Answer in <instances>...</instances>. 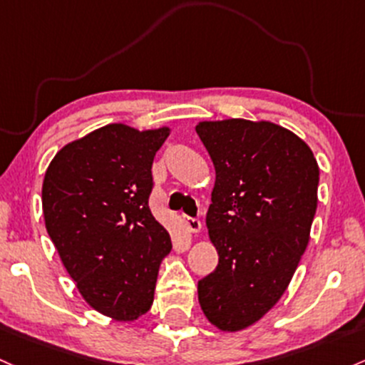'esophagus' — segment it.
Wrapping results in <instances>:
<instances>
[{"label":"esophagus","mask_w":365,"mask_h":365,"mask_svg":"<svg viewBox=\"0 0 365 365\" xmlns=\"http://www.w3.org/2000/svg\"><path fill=\"white\" fill-rule=\"evenodd\" d=\"M183 223H185L187 230L194 232V234L201 232V228H202L201 220H199V218H192V216H183Z\"/></svg>","instance_id":"1"}]
</instances>
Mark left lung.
I'll list each match as a JSON object with an SVG mask.
<instances>
[{
  "label": "left lung",
  "mask_w": 365,
  "mask_h": 365,
  "mask_svg": "<svg viewBox=\"0 0 365 365\" xmlns=\"http://www.w3.org/2000/svg\"><path fill=\"white\" fill-rule=\"evenodd\" d=\"M215 164L206 225L218 265L197 282L213 326L241 331L270 310L305 253L317 210L314 152L268 121H204L195 126Z\"/></svg>",
  "instance_id": "8db88e82"
}]
</instances>
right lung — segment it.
<instances>
[{
    "label": "right lung",
    "mask_w": 365,
    "mask_h": 365,
    "mask_svg": "<svg viewBox=\"0 0 365 365\" xmlns=\"http://www.w3.org/2000/svg\"><path fill=\"white\" fill-rule=\"evenodd\" d=\"M168 135L107 124L58 150L43 182L46 230L63 267L88 305L115 320L149 312L171 251L149 207L152 163Z\"/></svg>",
    "instance_id": "1"
}]
</instances>
